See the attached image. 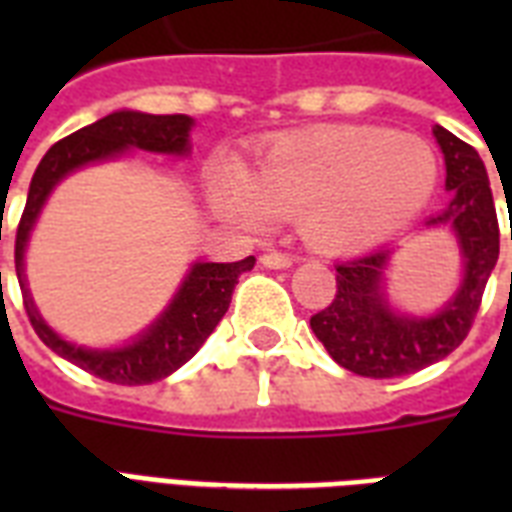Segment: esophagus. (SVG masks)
<instances>
[{"label":"esophagus","mask_w":512,"mask_h":512,"mask_svg":"<svg viewBox=\"0 0 512 512\" xmlns=\"http://www.w3.org/2000/svg\"><path fill=\"white\" fill-rule=\"evenodd\" d=\"M260 263H263L265 268H273V271H279V268H289V265H292V257H289L287 252L271 249V252H265V255L260 257Z\"/></svg>","instance_id":"34e87169"}]
</instances>
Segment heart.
<instances>
[{"mask_svg":"<svg viewBox=\"0 0 512 512\" xmlns=\"http://www.w3.org/2000/svg\"><path fill=\"white\" fill-rule=\"evenodd\" d=\"M438 154L425 138L388 127H327L284 135L252 170L223 164L212 196L247 225L295 217L324 252H358L393 239L428 207Z\"/></svg>","mask_w":512,"mask_h":512,"instance_id":"b5f03b06","label":"heart"}]
</instances>
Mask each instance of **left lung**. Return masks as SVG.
<instances>
[{
  "mask_svg": "<svg viewBox=\"0 0 512 512\" xmlns=\"http://www.w3.org/2000/svg\"><path fill=\"white\" fill-rule=\"evenodd\" d=\"M444 151L446 188L452 201L425 225H449L460 244L462 281L454 297L433 316H406L385 297L390 249L337 263V295L311 319L324 348L348 372L374 380L404 377L446 358L465 337L481 308L486 281L500 257V225L489 175L481 156L444 127L433 130ZM512 239V233H510Z\"/></svg>",
  "mask_w": 512,
  "mask_h": 512,
  "instance_id": "1",
  "label": "left lung"
}]
</instances>
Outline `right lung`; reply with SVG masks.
Returning a JSON list of instances; mask_svg holds the SVG:
<instances>
[{
	"label": "right lung",
	"instance_id": "add662e5",
	"mask_svg": "<svg viewBox=\"0 0 512 512\" xmlns=\"http://www.w3.org/2000/svg\"><path fill=\"white\" fill-rule=\"evenodd\" d=\"M191 127L193 119L185 114L156 116L140 114V111H114L95 124L76 130L74 135L58 140L44 154L31 177L26 209L20 215L18 233H15V271H18L28 321L47 348L100 380L116 382V385H148V382L170 377L188 358H193V353L215 332L231 305L233 287L239 284L241 273L252 271L255 257H244L239 263H193L177 295L167 305V311L143 335L122 348L92 350L55 335L36 311L26 287V271H23L28 236L47 196L68 172L79 170L84 164L114 159L127 148L185 156L191 151V143H188Z\"/></svg>",
	"mask_w": 512,
	"mask_h": 512
}]
</instances>
